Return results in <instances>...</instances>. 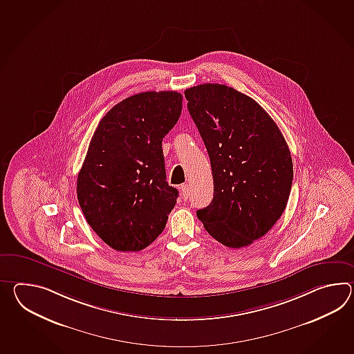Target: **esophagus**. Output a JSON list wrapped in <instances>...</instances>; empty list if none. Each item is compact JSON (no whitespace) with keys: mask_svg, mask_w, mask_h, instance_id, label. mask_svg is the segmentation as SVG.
<instances>
[{"mask_svg":"<svg viewBox=\"0 0 354 354\" xmlns=\"http://www.w3.org/2000/svg\"><path fill=\"white\" fill-rule=\"evenodd\" d=\"M180 193L181 196H183V199H188L189 194H190L188 184H183V185H181Z\"/></svg>","mask_w":354,"mask_h":354,"instance_id":"1","label":"esophagus"}]
</instances>
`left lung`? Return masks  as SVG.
<instances>
[{"label": "left lung", "instance_id": "obj_1", "mask_svg": "<svg viewBox=\"0 0 354 354\" xmlns=\"http://www.w3.org/2000/svg\"><path fill=\"white\" fill-rule=\"evenodd\" d=\"M184 94L212 167V202L196 216L221 244H252L288 202L293 165L287 142L267 111L232 87L203 84Z\"/></svg>", "mask_w": 354, "mask_h": 354}]
</instances>
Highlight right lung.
<instances>
[{
  "label": "right lung",
  "instance_id": "obj_1",
  "mask_svg": "<svg viewBox=\"0 0 354 354\" xmlns=\"http://www.w3.org/2000/svg\"><path fill=\"white\" fill-rule=\"evenodd\" d=\"M183 95L146 91L102 117L77 176L80 207L105 244L140 252L164 231L178 189L166 181L162 138L181 114Z\"/></svg>",
  "mask_w": 354,
  "mask_h": 354
}]
</instances>
